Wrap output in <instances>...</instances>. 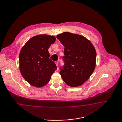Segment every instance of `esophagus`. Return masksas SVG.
Returning <instances> with one entry per match:
<instances>
[{"label": "esophagus", "instance_id": "obj_1", "mask_svg": "<svg viewBox=\"0 0 122 122\" xmlns=\"http://www.w3.org/2000/svg\"><path fill=\"white\" fill-rule=\"evenodd\" d=\"M55 63L56 64V66L58 67V62L57 61H55Z\"/></svg>", "mask_w": 122, "mask_h": 122}]
</instances>
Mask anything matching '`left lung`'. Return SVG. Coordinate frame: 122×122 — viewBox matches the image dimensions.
<instances>
[{"instance_id":"8db88e82","label":"left lung","mask_w":122,"mask_h":122,"mask_svg":"<svg viewBox=\"0 0 122 122\" xmlns=\"http://www.w3.org/2000/svg\"><path fill=\"white\" fill-rule=\"evenodd\" d=\"M57 38L64 46V64L60 68L59 73L69 86H81L95 70V48L90 41L81 35L64 32L57 35Z\"/></svg>"}]
</instances>
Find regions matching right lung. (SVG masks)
Returning a JSON list of instances; mask_svg holds the SVG:
<instances>
[{"label": "right lung", "instance_id": "obj_1", "mask_svg": "<svg viewBox=\"0 0 122 122\" xmlns=\"http://www.w3.org/2000/svg\"><path fill=\"white\" fill-rule=\"evenodd\" d=\"M55 40L53 36L37 35L29 39L20 50V70L24 79L32 86H45L57 70L56 65L49 58L48 51Z\"/></svg>", "mask_w": 122, "mask_h": 122}]
</instances>
